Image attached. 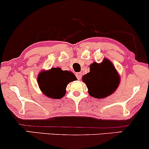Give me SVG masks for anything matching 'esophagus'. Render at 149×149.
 I'll return each instance as SVG.
<instances>
[{
  "instance_id": "obj_1",
  "label": "esophagus",
  "mask_w": 149,
  "mask_h": 149,
  "mask_svg": "<svg viewBox=\"0 0 149 149\" xmlns=\"http://www.w3.org/2000/svg\"><path fill=\"white\" fill-rule=\"evenodd\" d=\"M76 76L77 78H78V80H80V79H81V78H82V73H80V72L76 73Z\"/></svg>"
}]
</instances>
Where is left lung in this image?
I'll list each match as a JSON object with an SVG mask.
<instances>
[{
	"label": "left lung",
	"instance_id": "8db88e82",
	"mask_svg": "<svg viewBox=\"0 0 149 149\" xmlns=\"http://www.w3.org/2000/svg\"><path fill=\"white\" fill-rule=\"evenodd\" d=\"M88 88L90 96L104 99L111 95L120 84V76L113 63L107 58L101 63L93 62L90 65V72L82 78Z\"/></svg>",
	"mask_w": 149,
	"mask_h": 149
}]
</instances>
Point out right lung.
<instances>
[{
    "label": "right lung",
    "instance_id": "obj_1",
    "mask_svg": "<svg viewBox=\"0 0 149 149\" xmlns=\"http://www.w3.org/2000/svg\"><path fill=\"white\" fill-rule=\"evenodd\" d=\"M76 80V77L71 71L52 68L39 73L38 83L44 95L52 100H59L66 94L67 85Z\"/></svg>",
    "mask_w": 149,
    "mask_h": 149
}]
</instances>
